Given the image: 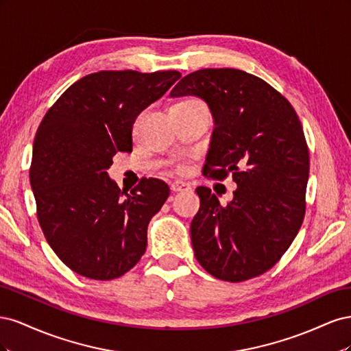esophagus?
Listing matches in <instances>:
<instances>
[{
	"mask_svg": "<svg viewBox=\"0 0 351 351\" xmlns=\"http://www.w3.org/2000/svg\"><path fill=\"white\" fill-rule=\"evenodd\" d=\"M189 189H190V184L184 183V182H173L171 183V190L174 193L184 192V190H189Z\"/></svg>",
	"mask_w": 351,
	"mask_h": 351,
	"instance_id": "esophagus-1",
	"label": "esophagus"
}]
</instances>
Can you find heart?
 I'll return each mask as SVG.
<instances>
[{"mask_svg": "<svg viewBox=\"0 0 351 351\" xmlns=\"http://www.w3.org/2000/svg\"><path fill=\"white\" fill-rule=\"evenodd\" d=\"M192 102H197V99H195V98H189V99H184V101H180V102H177L176 105H180V104H192ZM186 168H187V165L186 164H177L176 165V169L178 173H183V171H186Z\"/></svg>", "mask_w": 351, "mask_h": 351, "instance_id": "b5f03b06", "label": "heart"}]
</instances>
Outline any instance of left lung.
Segmentation results:
<instances>
[{
	"instance_id": "left-lung-1",
	"label": "left lung",
	"mask_w": 351,
	"mask_h": 351,
	"mask_svg": "<svg viewBox=\"0 0 351 351\" xmlns=\"http://www.w3.org/2000/svg\"><path fill=\"white\" fill-rule=\"evenodd\" d=\"M183 95L205 99L215 119L202 173L237 183L226 206L210 189H196L195 256L222 281L259 277L282 258L306 214L309 147L299 115L269 83L237 69L190 73L171 90Z\"/></svg>"
}]
</instances>
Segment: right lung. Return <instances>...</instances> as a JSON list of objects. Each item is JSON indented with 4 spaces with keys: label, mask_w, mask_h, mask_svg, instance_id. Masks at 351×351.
Instances as JSON below:
<instances>
[{
    "label": "right lung",
    "mask_w": 351,
    "mask_h": 351,
    "mask_svg": "<svg viewBox=\"0 0 351 351\" xmlns=\"http://www.w3.org/2000/svg\"><path fill=\"white\" fill-rule=\"evenodd\" d=\"M182 77L177 70H102L61 95L42 119L29 169L42 232L61 262L114 280L141 261L147 224L169 187L142 178L129 195L110 180L117 152H132L136 117Z\"/></svg>",
    "instance_id": "1"
}]
</instances>
